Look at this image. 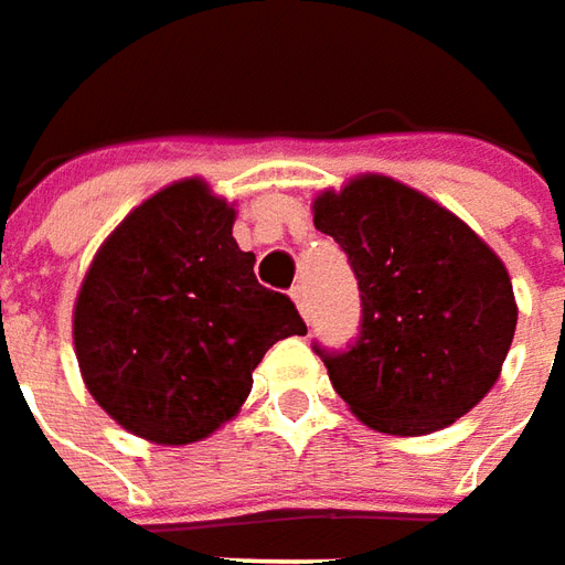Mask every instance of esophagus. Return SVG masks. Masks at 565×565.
<instances>
[{"label":"esophagus","mask_w":565,"mask_h":565,"mask_svg":"<svg viewBox=\"0 0 565 565\" xmlns=\"http://www.w3.org/2000/svg\"><path fill=\"white\" fill-rule=\"evenodd\" d=\"M291 301L298 303V310H301L303 319H310V301H307V286L298 282L295 289H291Z\"/></svg>","instance_id":"1"}]
</instances>
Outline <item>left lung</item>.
Here are the masks:
<instances>
[{"instance_id":"left-lung-1","label":"left lung","mask_w":565,"mask_h":565,"mask_svg":"<svg viewBox=\"0 0 565 565\" xmlns=\"http://www.w3.org/2000/svg\"><path fill=\"white\" fill-rule=\"evenodd\" d=\"M313 225L347 252L362 291L353 347L316 343L350 411L386 435H429L468 414L518 328L502 258L441 203L377 173L322 191Z\"/></svg>"}]
</instances>
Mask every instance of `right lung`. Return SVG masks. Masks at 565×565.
Here are the masks:
<instances>
[{
  "label": "right lung",
  "instance_id": "obj_1",
  "mask_svg": "<svg viewBox=\"0 0 565 565\" xmlns=\"http://www.w3.org/2000/svg\"><path fill=\"white\" fill-rule=\"evenodd\" d=\"M234 218L203 179H182L139 203L84 274L72 313L84 386L146 441L212 435L276 340L307 334L295 303L255 279Z\"/></svg>",
  "mask_w": 565,
  "mask_h": 565
}]
</instances>
